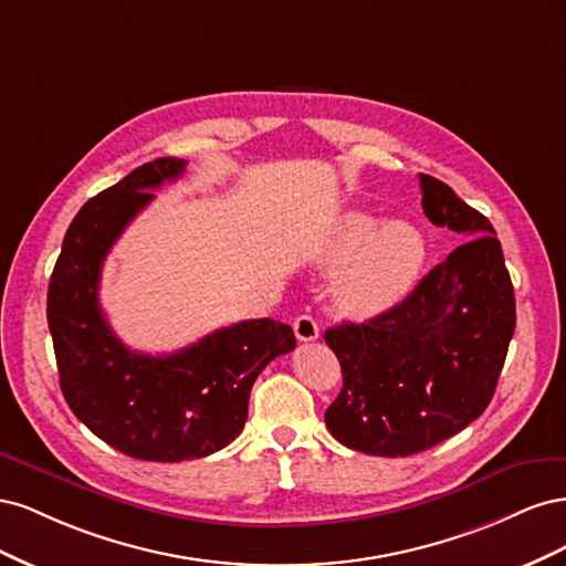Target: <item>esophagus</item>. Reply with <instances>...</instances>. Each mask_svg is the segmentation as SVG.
I'll use <instances>...</instances> for the list:
<instances>
[{
    "label": "esophagus",
    "instance_id": "esophagus-1",
    "mask_svg": "<svg viewBox=\"0 0 566 566\" xmlns=\"http://www.w3.org/2000/svg\"><path fill=\"white\" fill-rule=\"evenodd\" d=\"M293 331H295V337L300 342H314V339H318V323L312 316H306V314L295 318Z\"/></svg>",
    "mask_w": 566,
    "mask_h": 566
}]
</instances>
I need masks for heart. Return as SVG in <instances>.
<instances>
[{
    "mask_svg": "<svg viewBox=\"0 0 566 566\" xmlns=\"http://www.w3.org/2000/svg\"><path fill=\"white\" fill-rule=\"evenodd\" d=\"M424 262V241L408 221L380 224L375 214L345 212L323 248L316 266L323 273L343 269L335 283V304L354 318L378 316L399 304L416 283Z\"/></svg>",
    "mask_w": 566,
    "mask_h": 566,
    "instance_id": "1",
    "label": "heart"
}]
</instances>
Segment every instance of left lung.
<instances>
[{"label":"left lung","instance_id":"left-lung-1","mask_svg":"<svg viewBox=\"0 0 566 566\" xmlns=\"http://www.w3.org/2000/svg\"><path fill=\"white\" fill-rule=\"evenodd\" d=\"M420 188L427 219L462 243L401 304L323 335L342 368L325 424L368 455H413L465 430L486 410L515 333V290L491 221L430 175Z\"/></svg>","mask_w":566,"mask_h":566}]
</instances>
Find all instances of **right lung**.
I'll use <instances>...</instances> for the list:
<instances>
[{"mask_svg":"<svg viewBox=\"0 0 566 566\" xmlns=\"http://www.w3.org/2000/svg\"><path fill=\"white\" fill-rule=\"evenodd\" d=\"M186 160L158 158L82 205L65 231L46 293L61 391L73 413L129 458H205L243 432L250 389L273 358L295 349L290 325L252 318L219 328L175 354L132 352L98 302L101 266L150 191L184 175Z\"/></svg>","mask_w":566,"mask_h":566,"instance_id":"add662e5","label":"right lung"}]
</instances>
